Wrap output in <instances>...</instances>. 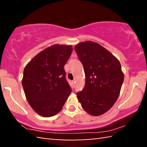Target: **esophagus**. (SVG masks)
I'll use <instances>...</instances> for the list:
<instances>
[{"instance_id":"1","label":"esophagus","mask_w":147,"mask_h":147,"mask_svg":"<svg viewBox=\"0 0 147 147\" xmlns=\"http://www.w3.org/2000/svg\"><path fill=\"white\" fill-rule=\"evenodd\" d=\"M72 82V84H73V87H74V84H75V81H74V80H73L71 82Z\"/></svg>"}]
</instances>
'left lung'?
<instances>
[{
    "mask_svg": "<svg viewBox=\"0 0 147 147\" xmlns=\"http://www.w3.org/2000/svg\"><path fill=\"white\" fill-rule=\"evenodd\" d=\"M86 74L84 89L77 93L82 108L93 116L108 111L117 100L124 81L119 61L110 52L93 41L74 47Z\"/></svg>",
    "mask_w": 147,
    "mask_h": 147,
    "instance_id": "left-lung-1",
    "label": "left lung"
}]
</instances>
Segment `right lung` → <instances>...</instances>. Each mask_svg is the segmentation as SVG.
I'll list each match as a JSON object with an SVG mask.
<instances>
[{"mask_svg":"<svg viewBox=\"0 0 147 147\" xmlns=\"http://www.w3.org/2000/svg\"><path fill=\"white\" fill-rule=\"evenodd\" d=\"M73 47L54 45L34 57L24 69L22 85L26 98L39 115L49 117L61 110L71 93L64 65Z\"/></svg>","mask_w":147,"mask_h":147,"instance_id":"right-lung-1","label":"right lung"}]
</instances>
